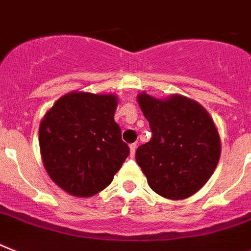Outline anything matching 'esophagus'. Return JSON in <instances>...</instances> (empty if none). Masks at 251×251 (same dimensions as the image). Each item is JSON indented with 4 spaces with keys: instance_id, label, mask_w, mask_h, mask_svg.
<instances>
[{
    "instance_id": "esophagus-1",
    "label": "esophagus",
    "mask_w": 251,
    "mask_h": 251,
    "mask_svg": "<svg viewBox=\"0 0 251 251\" xmlns=\"http://www.w3.org/2000/svg\"><path fill=\"white\" fill-rule=\"evenodd\" d=\"M135 151H136V144L134 143V144H130V157H134L135 155Z\"/></svg>"
}]
</instances>
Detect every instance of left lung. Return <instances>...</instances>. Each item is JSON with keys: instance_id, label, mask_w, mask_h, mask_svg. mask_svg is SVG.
I'll return each mask as SVG.
<instances>
[{"instance_id": "left-lung-1", "label": "left lung", "mask_w": 251, "mask_h": 251, "mask_svg": "<svg viewBox=\"0 0 251 251\" xmlns=\"http://www.w3.org/2000/svg\"><path fill=\"white\" fill-rule=\"evenodd\" d=\"M151 139L135 159L153 191L171 201L191 197L205 185L221 155V138L201 104L181 94L155 98L138 94Z\"/></svg>"}]
</instances>
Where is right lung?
Here are the masks:
<instances>
[{
	"label": "right lung",
	"mask_w": 251,
	"mask_h": 251,
	"mask_svg": "<svg viewBox=\"0 0 251 251\" xmlns=\"http://www.w3.org/2000/svg\"><path fill=\"white\" fill-rule=\"evenodd\" d=\"M116 94L70 92L58 98L39 125L43 166L73 197L106 189L130 153L115 121Z\"/></svg>",
	"instance_id": "1"
}]
</instances>
